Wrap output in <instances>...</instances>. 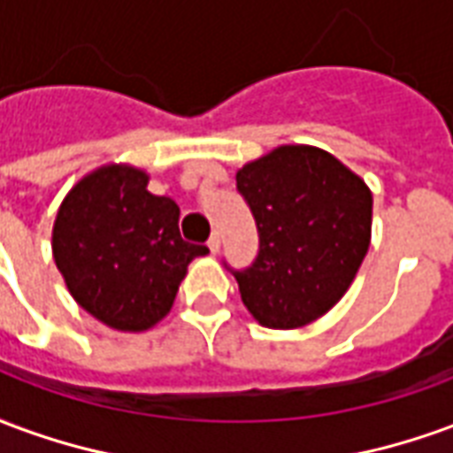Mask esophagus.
Instances as JSON below:
<instances>
[{
    "mask_svg": "<svg viewBox=\"0 0 453 453\" xmlns=\"http://www.w3.org/2000/svg\"><path fill=\"white\" fill-rule=\"evenodd\" d=\"M208 250H211L213 255L220 250V235H218V233H213V235L208 237Z\"/></svg>",
    "mask_w": 453,
    "mask_h": 453,
    "instance_id": "1",
    "label": "esophagus"
}]
</instances>
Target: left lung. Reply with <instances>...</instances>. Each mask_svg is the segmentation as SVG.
I'll list each match as a JSON object with an SVG mask.
<instances>
[{"mask_svg":"<svg viewBox=\"0 0 453 453\" xmlns=\"http://www.w3.org/2000/svg\"><path fill=\"white\" fill-rule=\"evenodd\" d=\"M235 179L259 230L255 265L235 272L242 303L272 330L315 323L340 303L369 252L371 188L313 145H279Z\"/></svg>","mask_w":453,"mask_h":453,"instance_id":"obj_1","label":"left lung"}]
</instances>
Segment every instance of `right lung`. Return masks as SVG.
Returning <instances> with one entry per match:
<instances>
[{"instance_id":"1","label":"right lung","mask_w":453,"mask_h":453,"mask_svg":"<svg viewBox=\"0 0 453 453\" xmlns=\"http://www.w3.org/2000/svg\"><path fill=\"white\" fill-rule=\"evenodd\" d=\"M145 169L109 162L74 184L53 223V259L80 308L119 333L172 311L188 265L208 252L179 235V206L148 191Z\"/></svg>"}]
</instances>
